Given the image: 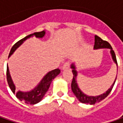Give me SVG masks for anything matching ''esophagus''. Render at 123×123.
Returning <instances> with one entry per match:
<instances>
[{"instance_id":"1","label":"esophagus","mask_w":123,"mask_h":123,"mask_svg":"<svg viewBox=\"0 0 123 123\" xmlns=\"http://www.w3.org/2000/svg\"><path fill=\"white\" fill-rule=\"evenodd\" d=\"M69 67H70V62H66L63 65L62 69H63V70H64V69H67Z\"/></svg>"}]
</instances>
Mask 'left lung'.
Masks as SVG:
<instances>
[{
	"instance_id": "8db88e82",
	"label": "left lung",
	"mask_w": 123,
	"mask_h": 123,
	"mask_svg": "<svg viewBox=\"0 0 123 123\" xmlns=\"http://www.w3.org/2000/svg\"><path fill=\"white\" fill-rule=\"evenodd\" d=\"M95 42H94V49H101V48H107V49H110V52H111V57H112V59L114 60V62L117 64L118 66V63H117V60H116V55L114 51L112 50V47L111 46V45L110 44L109 42H107L105 40H103L101 37H99L98 36H95ZM71 68H73V81L71 83V88H72V91L74 93V94L77 97V98L79 99V101L80 102H81L82 103H87V104H90V105H93V104H95L98 102H100L101 100L104 99L105 97L108 96V94L110 93L111 91L112 88L114 86V83L116 82V78L114 81V83L111 85V87L107 90L105 93L101 94L99 96H97V97H92V96H87L85 94H83L80 89L79 88L78 85L77 83V81H76V77H77V73L75 70V66L73 64L71 66Z\"/></svg>"
}]
</instances>
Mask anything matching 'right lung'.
<instances>
[{
	"instance_id": "add662e5",
	"label": "right lung",
	"mask_w": 123,
	"mask_h": 123,
	"mask_svg": "<svg viewBox=\"0 0 123 123\" xmlns=\"http://www.w3.org/2000/svg\"><path fill=\"white\" fill-rule=\"evenodd\" d=\"M45 31H42L40 32H36L33 34H30L29 36H26L25 37L22 38V40L17 42L15 44L12 46V49L10 50V53L9 55V57L11 56V55L15 51V50L18 47H19L20 45L23 43V42L26 40L27 38L30 37L31 36H36V37H42L44 36ZM60 73V70L59 68L55 69L53 70L50 71L49 73L46 74L44 76V77L42 79V80L41 81L40 84L34 88L33 90H31L30 92H18L16 93L15 90H16V87L13 84V83L12 81L10 74H9V68L7 66V80L8 85L10 87L11 90L13 94H16V97L21 101H24L26 104H31V105H33V104H36L37 103L40 101L42 99L43 97L44 96L46 92L48 91L49 88L50 87V85L52 82L53 79L56 77Z\"/></svg>"
}]
</instances>
